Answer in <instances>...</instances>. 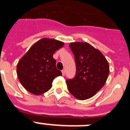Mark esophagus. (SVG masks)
Listing matches in <instances>:
<instances>
[{"label":"esophagus","instance_id":"1","mask_svg":"<svg viewBox=\"0 0 130 130\" xmlns=\"http://www.w3.org/2000/svg\"><path fill=\"white\" fill-rule=\"evenodd\" d=\"M62 75H65V70H62Z\"/></svg>","mask_w":130,"mask_h":130}]
</instances>
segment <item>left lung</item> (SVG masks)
Segmentation results:
<instances>
[{
  "label": "left lung",
  "instance_id": "8db88e82",
  "mask_svg": "<svg viewBox=\"0 0 130 130\" xmlns=\"http://www.w3.org/2000/svg\"><path fill=\"white\" fill-rule=\"evenodd\" d=\"M70 47L75 57L76 75L66 80L68 89L77 99L87 100L105 85L109 73V63L98 49L87 42H72Z\"/></svg>",
  "mask_w": 130,
  "mask_h": 130
}]
</instances>
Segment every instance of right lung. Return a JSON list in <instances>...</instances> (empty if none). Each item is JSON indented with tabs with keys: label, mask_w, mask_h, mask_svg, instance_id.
Masks as SVG:
<instances>
[{
	"label": "right lung",
	"mask_w": 130,
	"mask_h": 130,
	"mask_svg": "<svg viewBox=\"0 0 130 130\" xmlns=\"http://www.w3.org/2000/svg\"><path fill=\"white\" fill-rule=\"evenodd\" d=\"M55 39H41L30 48L17 65V74L23 87L35 95L42 94L52 87L56 77L62 75L53 55L64 46Z\"/></svg>",
	"instance_id": "1"
}]
</instances>
